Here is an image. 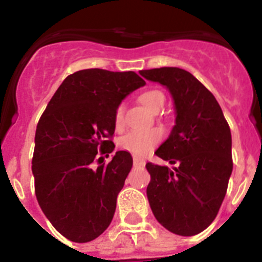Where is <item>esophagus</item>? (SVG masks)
<instances>
[{"label":"esophagus","mask_w":262,"mask_h":262,"mask_svg":"<svg viewBox=\"0 0 262 262\" xmlns=\"http://www.w3.org/2000/svg\"><path fill=\"white\" fill-rule=\"evenodd\" d=\"M134 165L143 166V165H145V161L143 159H139V157H134Z\"/></svg>","instance_id":"1"}]
</instances>
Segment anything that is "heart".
Listing matches in <instances>:
<instances>
[{
	"label": "heart",
	"mask_w": 262,
	"mask_h": 262,
	"mask_svg": "<svg viewBox=\"0 0 262 262\" xmlns=\"http://www.w3.org/2000/svg\"><path fill=\"white\" fill-rule=\"evenodd\" d=\"M139 101L148 108V110L156 111L161 110L165 97L160 90H147L144 93L139 96ZM124 117V106L120 103L117 106L114 111V126L119 129L123 127ZM163 131L159 128H148V129H135L131 131L123 138H120L119 147L123 151L133 154L134 156H147L149 152L154 151V148L163 140Z\"/></svg>",
	"instance_id": "b5f03b06"
}]
</instances>
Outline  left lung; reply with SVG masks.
<instances>
[{
	"instance_id": "left-lung-1",
	"label": "left lung",
	"mask_w": 262,
	"mask_h": 262,
	"mask_svg": "<svg viewBox=\"0 0 262 262\" xmlns=\"http://www.w3.org/2000/svg\"><path fill=\"white\" fill-rule=\"evenodd\" d=\"M166 86L174 99L176 124L159 149L174 168L147 163V196L161 226L181 236L202 232L216 217L232 173L231 129L221 106L201 81L181 68L140 71Z\"/></svg>"
}]
</instances>
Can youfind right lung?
<instances>
[{"mask_svg":"<svg viewBox=\"0 0 262 262\" xmlns=\"http://www.w3.org/2000/svg\"><path fill=\"white\" fill-rule=\"evenodd\" d=\"M143 85L135 72L82 69L62 81L39 119L32 156L36 200L71 242H92L113 221L133 157L118 151L108 164L93 168V163L114 151L115 108Z\"/></svg>","mask_w":262,"mask_h":262,"instance_id":"1","label":"right lung"}]
</instances>
